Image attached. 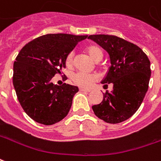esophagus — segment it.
<instances>
[{"instance_id":"esophagus-1","label":"esophagus","mask_w":161,"mask_h":161,"mask_svg":"<svg viewBox=\"0 0 161 161\" xmlns=\"http://www.w3.org/2000/svg\"><path fill=\"white\" fill-rule=\"evenodd\" d=\"M80 92H91V90H90V89H84V88H80Z\"/></svg>"}]
</instances>
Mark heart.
Segmentation results:
<instances>
[{"label":"heart","instance_id":"b5f03b06","mask_svg":"<svg viewBox=\"0 0 161 161\" xmlns=\"http://www.w3.org/2000/svg\"><path fill=\"white\" fill-rule=\"evenodd\" d=\"M86 51L87 53L90 55V57H92L93 60L95 61H99L103 57V51L100 47L97 45H88L86 48ZM65 65L68 68H71L73 65V53L69 52L66 57H65ZM97 79V76L96 74H92V73H85V72H77L74 74L72 77L73 82L76 84H77L80 87H84V88H87L91 84L95 82Z\"/></svg>","mask_w":161,"mask_h":161}]
</instances>
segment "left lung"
Here are the masks:
<instances>
[{
    "label": "left lung",
    "mask_w": 161,
    "mask_h": 161,
    "mask_svg": "<svg viewBox=\"0 0 161 161\" xmlns=\"http://www.w3.org/2000/svg\"><path fill=\"white\" fill-rule=\"evenodd\" d=\"M110 55L111 64L106 77L101 83L113 84L112 92L104 93L103 101L92 110L100 119L118 124L128 119L142 104L151 77L150 61L142 49L134 43L111 35H92Z\"/></svg>",
    "instance_id": "left-lung-1"
}]
</instances>
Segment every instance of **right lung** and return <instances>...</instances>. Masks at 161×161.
I'll return each instance as SVG.
<instances>
[{
  "label": "right lung",
  "instance_id": "add662e5",
  "mask_svg": "<svg viewBox=\"0 0 161 161\" xmlns=\"http://www.w3.org/2000/svg\"><path fill=\"white\" fill-rule=\"evenodd\" d=\"M87 36L48 34L22 48L14 63L13 84L24 112L37 123L50 125L69 113L77 86L51 82L65 68V57Z\"/></svg>",
  "mask_w": 161,
  "mask_h": 161
}]
</instances>
